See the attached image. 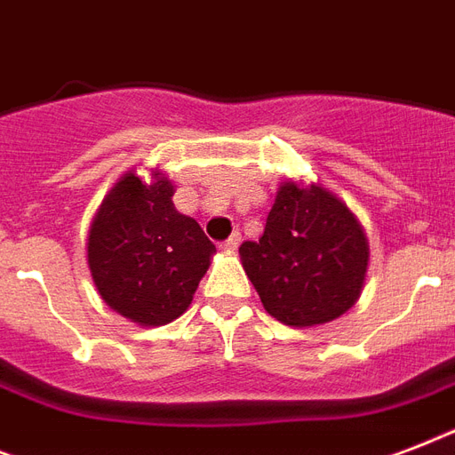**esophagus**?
Wrapping results in <instances>:
<instances>
[{
    "instance_id": "esophagus-1",
    "label": "esophagus",
    "mask_w": 455,
    "mask_h": 455,
    "mask_svg": "<svg viewBox=\"0 0 455 455\" xmlns=\"http://www.w3.org/2000/svg\"><path fill=\"white\" fill-rule=\"evenodd\" d=\"M238 245H241V234H238V231H234V234L228 235L227 241L221 243V250H224V252H234Z\"/></svg>"
}]
</instances>
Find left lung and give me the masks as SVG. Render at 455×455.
Wrapping results in <instances>:
<instances>
[{
	"instance_id": "1",
	"label": "left lung",
	"mask_w": 455,
	"mask_h": 455,
	"mask_svg": "<svg viewBox=\"0 0 455 455\" xmlns=\"http://www.w3.org/2000/svg\"><path fill=\"white\" fill-rule=\"evenodd\" d=\"M264 309L292 328L328 323L359 299L368 238L342 200L318 184L285 181L259 241L238 248Z\"/></svg>"
}]
</instances>
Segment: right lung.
I'll list each match as a JSON object with an SVG mask.
<instances>
[{"mask_svg":"<svg viewBox=\"0 0 455 455\" xmlns=\"http://www.w3.org/2000/svg\"><path fill=\"white\" fill-rule=\"evenodd\" d=\"M163 172L144 181L127 172L103 198L89 227L87 262L101 299L139 325L181 316L217 252L193 217L172 203Z\"/></svg>","mask_w":455,"mask_h":455,"instance_id":"1","label":"right lung"}]
</instances>
